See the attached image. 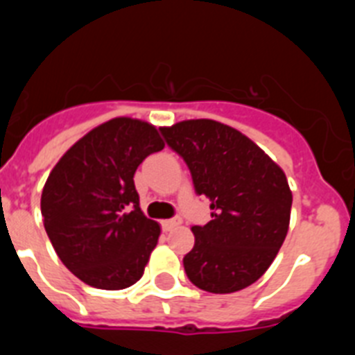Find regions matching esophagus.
Segmentation results:
<instances>
[{
  "mask_svg": "<svg viewBox=\"0 0 355 355\" xmlns=\"http://www.w3.org/2000/svg\"><path fill=\"white\" fill-rule=\"evenodd\" d=\"M182 224V218L180 217H175V218H168V220H162V230L164 231H171L175 227H178Z\"/></svg>",
  "mask_w": 355,
  "mask_h": 355,
  "instance_id": "obj_1",
  "label": "esophagus"
}]
</instances>
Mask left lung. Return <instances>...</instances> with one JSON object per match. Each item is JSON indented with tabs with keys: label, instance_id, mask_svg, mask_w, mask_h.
<instances>
[{
	"label": "left lung",
	"instance_id": "obj_1",
	"mask_svg": "<svg viewBox=\"0 0 355 355\" xmlns=\"http://www.w3.org/2000/svg\"><path fill=\"white\" fill-rule=\"evenodd\" d=\"M161 131L211 208L210 223L193 226L196 241L184 257L189 280L214 294L252 286L289 231L293 193L286 173L250 138L223 122L191 119Z\"/></svg>",
	"mask_w": 355,
	"mask_h": 355
}]
</instances>
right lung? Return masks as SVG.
Masks as SVG:
<instances>
[{
	"instance_id": "right-lung-1",
	"label": "right lung",
	"mask_w": 355,
	"mask_h": 355,
	"mask_svg": "<svg viewBox=\"0 0 355 355\" xmlns=\"http://www.w3.org/2000/svg\"><path fill=\"white\" fill-rule=\"evenodd\" d=\"M162 148L155 125L115 117L84 135L52 168L42 191L43 226L62 264L87 286L121 291L144 277L161 226L140 210L132 177Z\"/></svg>"
}]
</instances>
